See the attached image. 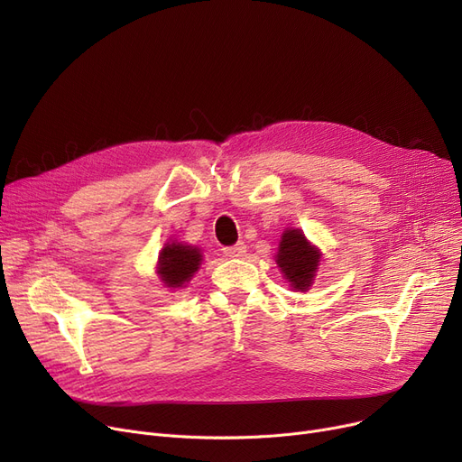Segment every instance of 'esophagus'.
<instances>
[{"mask_svg": "<svg viewBox=\"0 0 462 462\" xmlns=\"http://www.w3.org/2000/svg\"><path fill=\"white\" fill-rule=\"evenodd\" d=\"M226 256H244L247 253V245L244 244V241H237L236 245H230V247H225L223 249Z\"/></svg>", "mask_w": 462, "mask_h": 462, "instance_id": "obj_1", "label": "esophagus"}]
</instances>
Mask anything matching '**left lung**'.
<instances>
[{
    "label": "left lung",
    "mask_w": 462,
    "mask_h": 462,
    "mask_svg": "<svg viewBox=\"0 0 462 462\" xmlns=\"http://www.w3.org/2000/svg\"><path fill=\"white\" fill-rule=\"evenodd\" d=\"M320 251L310 245L305 234L298 228L282 232L275 262L296 292H307L319 272Z\"/></svg>",
    "instance_id": "obj_1"
}]
</instances>
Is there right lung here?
<instances>
[{"label": "right lung", "mask_w": 462, "mask_h": 462, "mask_svg": "<svg viewBox=\"0 0 462 462\" xmlns=\"http://www.w3.org/2000/svg\"><path fill=\"white\" fill-rule=\"evenodd\" d=\"M202 262V253L199 247L178 244H166L159 253V268L157 273L164 286L181 288L190 281L194 272H199Z\"/></svg>", "instance_id": "add662e5"}]
</instances>
